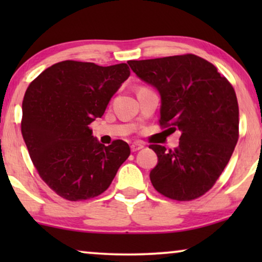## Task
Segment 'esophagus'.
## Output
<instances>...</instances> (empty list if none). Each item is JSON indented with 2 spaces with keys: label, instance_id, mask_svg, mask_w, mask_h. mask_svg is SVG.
<instances>
[{
  "label": "esophagus",
  "instance_id": "1",
  "mask_svg": "<svg viewBox=\"0 0 262 262\" xmlns=\"http://www.w3.org/2000/svg\"><path fill=\"white\" fill-rule=\"evenodd\" d=\"M141 149H143V144H141V143L135 142V143H132V144H131V150L134 152L138 151V150H141Z\"/></svg>",
  "mask_w": 262,
  "mask_h": 262
}]
</instances>
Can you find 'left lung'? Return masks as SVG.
<instances>
[{
  "mask_svg": "<svg viewBox=\"0 0 262 262\" xmlns=\"http://www.w3.org/2000/svg\"><path fill=\"white\" fill-rule=\"evenodd\" d=\"M128 66L161 96L160 124L180 132L179 146H149L157 155L150 180L174 200L199 198L214 185L238 139V103L232 85L217 68L195 55L128 60Z\"/></svg>",
  "mask_w": 262,
  "mask_h": 262,
  "instance_id": "1",
  "label": "left lung"
}]
</instances>
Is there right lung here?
Instances as JSON below:
<instances>
[{"label": "right lung", "instance_id": "1", "mask_svg": "<svg viewBox=\"0 0 262 262\" xmlns=\"http://www.w3.org/2000/svg\"><path fill=\"white\" fill-rule=\"evenodd\" d=\"M130 76L127 64L64 60L42 71L23 101L21 132L40 178L64 199L101 194L130 156L126 142L101 144L88 125Z\"/></svg>", "mask_w": 262, "mask_h": 262}]
</instances>
